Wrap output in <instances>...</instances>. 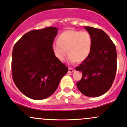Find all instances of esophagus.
Returning <instances> with one entry per match:
<instances>
[{
    "instance_id": "34e87169",
    "label": "esophagus",
    "mask_w": 127,
    "mask_h": 127,
    "mask_svg": "<svg viewBox=\"0 0 127 127\" xmlns=\"http://www.w3.org/2000/svg\"><path fill=\"white\" fill-rule=\"evenodd\" d=\"M74 71V68H73V67H69V69H68V73H73Z\"/></svg>"
}]
</instances>
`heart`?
<instances>
[{
  "mask_svg": "<svg viewBox=\"0 0 127 127\" xmlns=\"http://www.w3.org/2000/svg\"><path fill=\"white\" fill-rule=\"evenodd\" d=\"M92 47V37L87 31L67 30L60 34L58 42H53L52 51L56 58L61 62L65 61L68 53V60L73 63L85 61L90 53Z\"/></svg>",
  "mask_w": 127,
  "mask_h": 127,
  "instance_id": "1",
  "label": "heart"
}]
</instances>
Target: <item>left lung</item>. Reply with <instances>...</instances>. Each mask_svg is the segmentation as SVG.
Wrapping results in <instances>:
<instances>
[{
	"label": "left lung",
	"instance_id": "1",
	"mask_svg": "<svg viewBox=\"0 0 127 127\" xmlns=\"http://www.w3.org/2000/svg\"><path fill=\"white\" fill-rule=\"evenodd\" d=\"M85 29L92 37V47L88 57L76 67L83 74L76 86L84 95L97 97L108 91L113 84L117 72V50L103 31L88 26Z\"/></svg>",
	"mask_w": 127,
	"mask_h": 127
}]
</instances>
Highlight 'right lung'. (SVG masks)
Returning <instances> with one entry per match:
<instances>
[{"mask_svg": "<svg viewBox=\"0 0 127 127\" xmlns=\"http://www.w3.org/2000/svg\"><path fill=\"white\" fill-rule=\"evenodd\" d=\"M57 32L58 29L54 27L32 30L14 46L13 81L25 96L32 99H42L52 95L68 71L52 51Z\"/></svg>", "mask_w": 127, "mask_h": 127, "instance_id": "obj_1", "label": "right lung"}]
</instances>
